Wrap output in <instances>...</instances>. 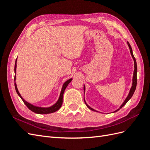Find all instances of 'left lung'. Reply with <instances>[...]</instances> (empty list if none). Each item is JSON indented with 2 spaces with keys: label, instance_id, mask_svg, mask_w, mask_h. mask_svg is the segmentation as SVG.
Returning a JSON list of instances; mask_svg holds the SVG:
<instances>
[{
  "label": "left lung",
  "instance_id": "1",
  "mask_svg": "<svg viewBox=\"0 0 150 150\" xmlns=\"http://www.w3.org/2000/svg\"><path fill=\"white\" fill-rule=\"evenodd\" d=\"M127 43H128V46H129V50H130V52H131V56H132V57H133V60H134V72H133L132 86H131V89H130V91H129V94H128V96H127V98L125 99V101L123 102V103H122V104H121V106H120L118 109H117V110H116V111H115L113 112H116V111H119V110H120V109H121V108H122V107H123V106L125 105V104H126V103L128 102V101L129 100V99L131 98V97L133 96V94H134V91H135L136 88H137V62H136L135 58H134V56H133L132 48H131V46H130V44H129V43L128 42H127ZM84 91H85V86H84ZM84 102H85L86 105L87 106V107H88L89 109H90L91 110L94 111L98 112V111H96L95 110H94L93 108H91L89 106H88V104L86 103V102L85 101V99H84Z\"/></svg>",
  "mask_w": 150,
  "mask_h": 150
}]
</instances>
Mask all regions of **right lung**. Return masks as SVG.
I'll return each mask as SVG.
<instances>
[{"instance_id": "right-lung-1", "label": "right lung", "mask_w": 150, "mask_h": 150, "mask_svg": "<svg viewBox=\"0 0 150 150\" xmlns=\"http://www.w3.org/2000/svg\"><path fill=\"white\" fill-rule=\"evenodd\" d=\"M17 59L16 60V63H15V67H14V71H15V74L16 73V67H17ZM16 76L15 75L14 77V81H15V88H16V91L17 93V94L19 95L20 96V98L22 99V100L23 101V102L24 103V104L27 106L30 110H31L32 111H33L35 113H37V114H40V115H44V114H49V113H52L54 112H56V111L59 110L60 109V108L62 106V100H63V94H64V91L66 88V87L67 86V85L69 84V83L72 81V78L68 79L67 81H66V82L63 84L62 87L61 89V91L60 93V96L59 98L57 101L53 104L52 106H50V107H47V108H44V107H39V106H34L33 104H31L30 103L27 102L25 100H24V98L21 96V94L19 93V91H18L17 87V84L16 83Z\"/></svg>"}]
</instances>
